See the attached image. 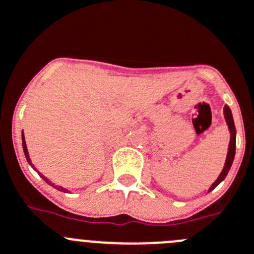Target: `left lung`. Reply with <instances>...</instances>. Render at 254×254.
Listing matches in <instances>:
<instances>
[{
  "label": "left lung",
  "instance_id": "obj_1",
  "mask_svg": "<svg viewBox=\"0 0 254 254\" xmlns=\"http://www.w3.org/2000/svg\"><path fill=\"white\" fill-rule=\"evenodd\" d=\"M224 116H225V121L228 123V127H229V131H230V142H229V148H228V155H227V160H225V165H224V169H223L222 174L219 175V178L215 180V183L210 186V190L214 189V188H217L220 183L225 179L227 176L228 171L230 170V166L233 164V160H234V155H236V126H234V121H233V116H232V112H230L229 107L225 106L224 107Z\"/></svg>",
  "mask_w": 254,
  "mask_h": 254
}]
</instances>
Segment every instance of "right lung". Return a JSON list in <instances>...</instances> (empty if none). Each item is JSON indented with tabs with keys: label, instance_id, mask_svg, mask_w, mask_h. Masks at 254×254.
I'll list each match as a JSON object with an SVG mask.
<instances>
[{
	"label": "right lung",
	"instance_id": "obj_1",
	"mask_svg": "<svg viewBox=\"0 0 254 254\" xmlns=\"http://www.w3.org/2000/svg\"><path fill=\"white\" fill-rule=\"evenodd\" d=\"M22 148H24V153H25V157H26L27 162H29V164H30V165H31V166H32V167H34V165H32V164H31V160H30V156H29V152H27L26 142H25V137H24V132H22ZM34 169H35V167H34ZM39 174H40V173H39ZM40 175H41V174H40ZM41 178H43V179H44V180H46V181H48V179H46V178H45V176H44V175H41ZM48 183H49V181H48ZM58 189H59V190H62V191H66V190H65V189H63V188H60V186H59V188H58Z\"/></svg>",
	"mask_w": 254,
	"mask_h": 254
}]
</instances>
